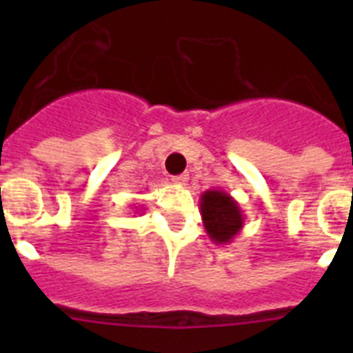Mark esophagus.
<instances>
[{
  "label": "esophagus",
  "mask_w": 353,
  "mask_h": 353,
  "mask_svg": "<svg viewBox=\"0 0 353 353\" xmlns=\"http://www.w3.org/2000/svg\"><path fill=\"white\" fill-rule=\"evenodd\" d=\"M173 180H174V182H176V183H180V185H185L187 180H189V174L182 173V174H179V176H174Z\"/></svg>",
  "instance_id": "1"
}]
</instances>
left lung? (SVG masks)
<instances>
[{"instance_id": "8db88e82", "label": "left lung", "mask_w": 353, "mask_h": 353, "mask_svg": "<svg viewBox=\"0 0 353 353\" xmlns=\"http://www.w3.org/2000/svg\"><path fill=\"white\" fill-rule=\"evenodd\" d=\"M201 219L208 239L217 245H228L244 228L242 208L223 189H208L199 196Z\"/></svg>"}]
</instances>
